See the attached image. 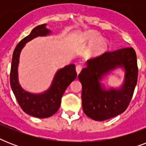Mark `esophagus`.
Here are the masks:
<instances>
[{"instance_id":"1","label":"esophagus","mask_w":146,"mask_h":146,"mask_svg":"<svg viewBox=\"0 0 146 146\" xmlns=\"http://www.w3.org/2000/svg\"><path fill=\"white\" fill-rule=\"evenodd\" d=\"M82 70V66H81V65H77L76 66V73H77V74H79V73L81 72V70Z\"/></svg>"}]
</instances>
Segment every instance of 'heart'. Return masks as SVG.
<instances>
[{"mask_svg":"<svg viewBox=\"0 0 146 146\" xmlns=\"http://www.w3.org/2000/svg\"><path fill=\"white\" fill-rule=\"evenodd\" d=\"M78 41L81 44H92L91 52L93 54H98L103 52L108 48V42L105 40L101 38V35L98 33L89 31L86 33H82L80 35Z\"/></svg>","mask_w":146,"mask_h":146,"instance_id":"b5f03b06","label":"heart"}]
</instances>
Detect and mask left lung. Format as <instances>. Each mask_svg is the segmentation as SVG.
Segmentation results:
<instances>
[{"label":"left lung","instance_id":"8db88e82","mask_svg":"<svg viewBox=\"0 0 146 146\" xmlns=\"http://www.w3.org/2000/svg\"><path fill=\"white\" fill-rule=\"evenodd\" d=\"M117 67L125 68V82L119 89L106 90L100 81ZM78 78L82 86V109L89 117L102 121L119 115L129 106L137 83L138 66L135 50L130 47L121 48L89 60Z\"/></svg>","mask_w":146,"mask_h":146}]
</instances>
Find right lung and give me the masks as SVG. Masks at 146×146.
I'll return each instance as SVG.
<instances>
[{"mask_svg": "<svg viewBox=\"0 0 146 146\" xmlns=\"http://www.w3.org/2000/svg\"><path fill=\"white\" fill-rule=\"evenodd\" d=\"M45 26L46 24L36 26L17 44L13 54L10 74V86L19 106L25 113L38 118L49 117L58 111L64 92L77 76L75 65L70 64L57 71L50 87L43 93H30L20 86L17 68L21 50L26 43L34 38L49 35L50 31Z\"/></svg>", "mask_w": 146, "mask_h": 146, "instance_id": "obj_1", "label": "right lung"}]
</instances>
